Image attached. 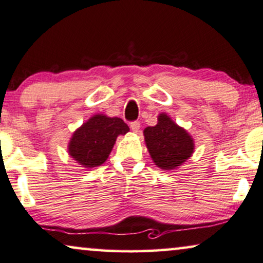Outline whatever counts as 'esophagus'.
Returning a JSON list of instances; mask_svg holds the SVG:
<instances>
[{"label":"esophagus","mask_w":263,"mask_h":263,"mask_svg":"<svg viewBox=\"0 0 263 263\" xmlns=\"http://www.w3.org/2000/svg\"><path fill=\"white\" fill-rule=\"evenodd\" d=\"M130 127H131V130H132L133 132L138 133V132H139V128H140L139 121H133V123L130 124Z\"/></svg>","instance_id":"1"}]
</instances>
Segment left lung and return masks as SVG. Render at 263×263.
<instances>
[{"mask_svg":"<svg viewBox=\"0 0 263 263\" xmlns=\"http://www.w3.org/2000/svg\"><path fill=\"white\" fill-rule=\"evenodd\" d=\"M144 139L154 163L163 170H174L194 153V140L172 118L161 113L157 125L144 130Z\"/></svg>","mask_w":263,"mask_h":263,"instance_id":"1","label":"left lung"}]
</instances>
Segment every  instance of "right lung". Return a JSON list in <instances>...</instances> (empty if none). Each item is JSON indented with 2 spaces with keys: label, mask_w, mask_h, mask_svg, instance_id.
<instances>
[{
  "label": "right lung",
  "mask_w": 263,
  "mask_h": 263,
  "mask_svg": "<svg viewBox=\"0 0 263 263\" xmlns=\"http://www.w3.org/2000/svg\"><path fill=\"white\" fill-rule=\"evenodd\" d=\"M130 128L120 118L95 114L72 133L68 153L84 168H95L105 163L117 137L126 135Z\"/></svg>",
  "instance_id": "add662e5"
}]
</instances>
